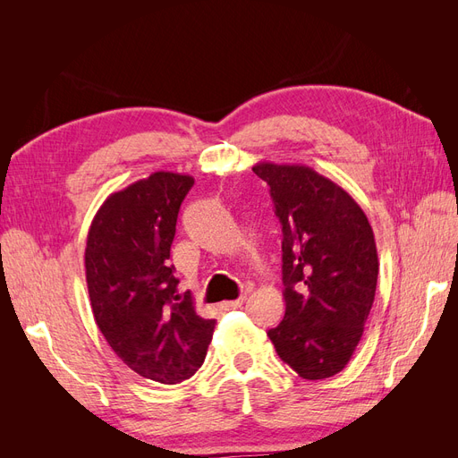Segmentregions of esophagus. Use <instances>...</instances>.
Returning <instances> with one entry per match:
<instances>
[{
	"instance_id": "obj_1",
	"label": "esophagus",
	"mask_w": 458,
	"mask_h": 458,
	"mask_svg": "<svg viewBox=\"0 0 458 458\" xmlns=\"http://www.w3.org/2000/svg\"><path fill=\"white\" fill-rule=\"evenodd\" d=\"M246 301V296H241L239 300H231V301H224L221 303V310L224 311H229V310H239V308H242V303Z\"/></svg>"
}]
</instances>
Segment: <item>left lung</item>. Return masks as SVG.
Returning <instances> with one entry per match:
<instances>
[{
    "mask_svg": "<svg viewBox=\"0 0 458 458\" xmlns=\"http://www.w3.org/2000/svg\"><path fill=\"white\" fill-rule=\"evenodd\" d=\"M252 170L269 185L283 225L286 311L267 336L301 378L335 377L350 363L377 293L372 227L348 192L308 165Z\"/></svg>",
    "mask_w": 458,
    "mask_h": 458,
    "instance_id": "left-lung-1",
    "label": "left lung"
}]
</instances>
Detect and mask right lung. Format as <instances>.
Listing matches in <instances>:
<instances>
[{
	"label": "right lung",
	"instance_id": "obj_1",
	"mask_svg": "<svg viewBox=\"0 0 458 458\" xmlns=\"http://www.w3.org/2000/svg\"><path fill=\"white\" fill-rule=\"evenodd\" d=\"M195 179L155 172L113 192L97 210L86 244V281L95 323L133 372L160 384L195 374L212 342L191 293L170 266L177 214Z\"/></svg>",
	"mask_w": 458,
	"mask_h": 458
}]
</instances>
